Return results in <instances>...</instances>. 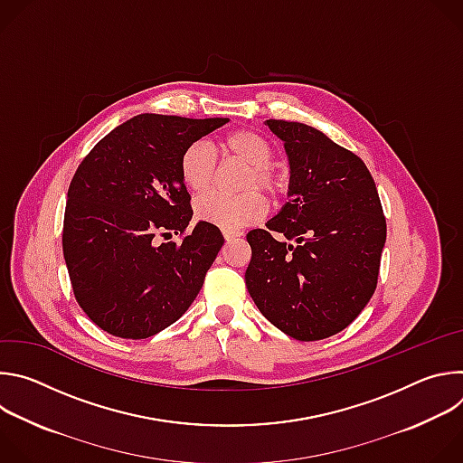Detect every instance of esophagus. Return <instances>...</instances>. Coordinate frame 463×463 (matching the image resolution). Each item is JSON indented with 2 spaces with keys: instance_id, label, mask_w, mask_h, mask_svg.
Segmentation results:
<instances>
[{
  "instance_id": "obj_1",
  "label": "esophagus",
  "mask_w": 463,
  "mask_h": 463,
  "mask_svg": "<svg viewBox=\"0 0 463 463\" xmlns=\"http://www.w3.org/2000/svg\"><path fill=\"white\" fill-rule=\"evenodd\" d=\"M223 236H225V240H227V241H232V240H236V238H240V236H241V232H232V231H223Z\"/></svg>"
}]
</instances>
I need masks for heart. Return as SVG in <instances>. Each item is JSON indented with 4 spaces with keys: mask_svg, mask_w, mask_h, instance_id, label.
<instances>
[{
    "mask_svg": "<svg viewBox=\"0 0 463 463\" xmlns=\"http://www.w3.org/2000/svg\"><path fill=\"white\" fill-rule=\"evenodd\" d=\"M222 146L229 157L249 166L241 183V188L249 192L241 195L207 194L195 202V216L223 231L236 232L268 214L266 197L256 188L268 192L273 200H279L288 190V177L284 172L271 166V145L250 129L232 131L223 139ZM179 175L190 192H209L218 175V163L213 148L203 141L188 145L179 157Z\"/></svg>",
    "mask_w": 463,
    "mask_h": 463,
    "instance_id": "b5f03b06",
    "label": "heart"
}]
</instances>
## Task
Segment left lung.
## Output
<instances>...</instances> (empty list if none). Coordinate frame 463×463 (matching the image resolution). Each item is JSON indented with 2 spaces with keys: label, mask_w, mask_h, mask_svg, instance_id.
Returning a JSON list of instances; mask_svg holds the SVG:
<instances>
[{
  "label": "left lung",
  "mask_w": 463,
  "mask_h": 463,
  "mask_svg": "<svg viewBox=\"0 0 463 463\" xmlns=\"http://www.w3.org/2000/svg\"><path fill=\"white\" fill-rule=\"evenodd\" d=\"M289 157V202L247 234L245 284L297 341L332 337L370 302L386 241L373 177L361 157L302 122L268 120Z\"/></svg>",
  "instance_id": "8db88e82"
}]
</instances>
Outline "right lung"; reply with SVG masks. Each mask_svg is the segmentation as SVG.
<instances>
[{
	"instance_id": "1",
	"label": "right lung",
	"mask_w": 463,
	"mask_h": 463,
	"mask_svg": "<svg viewBox=\"0 0 463 463\" xmlns=\"http://www.w3.org/2000/svg\"><path fill=\"white\" fill-rule=\"evenodd\" d=\"M229 118L143 113L111 129L79 165L65 203L61 247L84 313L120 339H148L200 293L223 234L192 220L179 175L183 150ZM174 232L179 244H157Z\"/></svg>"
}]
</instances>
